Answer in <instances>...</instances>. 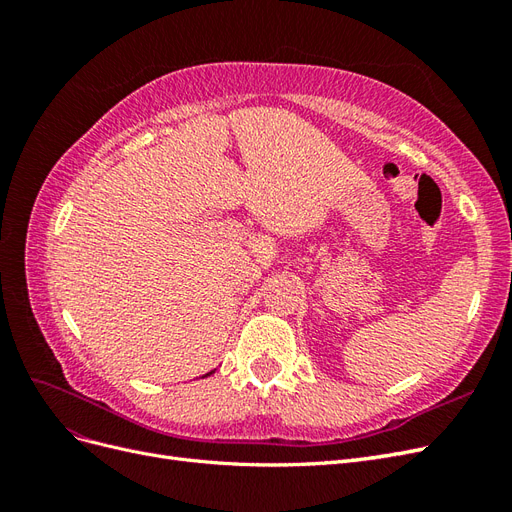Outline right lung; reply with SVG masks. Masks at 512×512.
<instances>
[{
	"label": "right lung",
	"instance_id": "add662e5",
	"mask_svg": "<svg viewBox=\"0 0 512 512\" xmlns=\"http://www.w3.org/2000/svg\"><path fill=\"white\" fill-rule=\"evenodd\" d=\"M207 376H209V374H207Z\"/></svg>",
	"mask_w": 512,
	"mask_h": 512
}]
</instances>
